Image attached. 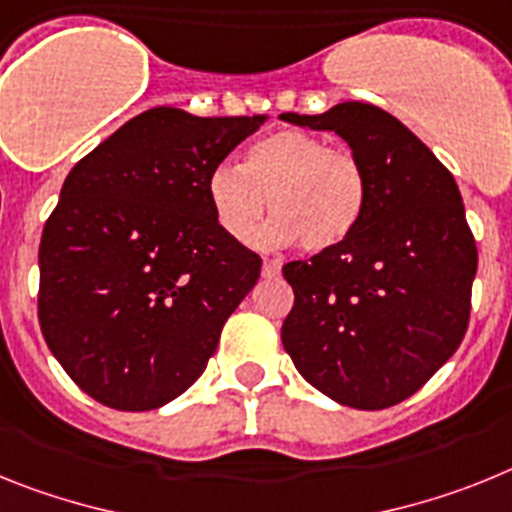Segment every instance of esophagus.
<instances>
[{"label": "esophagus", "mask_w": 512, "mask_h": 512, "mask_svg": "<svg viewBox=\"0 0 512 512\" xmlns=\"http://www.w3.org/2000/svg\"><path fill=\"white\" fill-rule=\"evenodd\" d=\"M278 273H281V260L265 257V262H262V275H265V278H275Z\"/></svg>", "instance_id": "34e87169"}]
</instances>
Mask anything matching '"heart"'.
I'll return each instance as SVG.
<instances>
[{
  "label": "heart",
  "instance_id": "heart-1",
  "mask_svg": "<svg viewBox=\"0 0 512 512\" xmlns=\"http://www.w3.org/2000/svg\"><path fill=\"white\" fill-rule=\"evenodd\" d=\"M206 193L219 226L237 242H252L270 208L275 221L265 231L268 242H299L306 252H327L361 224L368 175L345 146L286 128L255 141L242 167L219 164L208 175Z\"/></svg>",
  "mask_w": 512,
  "mask_h": 512
}]
</instances>
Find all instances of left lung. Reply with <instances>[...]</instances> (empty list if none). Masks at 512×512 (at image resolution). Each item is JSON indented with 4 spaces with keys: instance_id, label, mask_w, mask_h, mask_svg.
<instances>
[{
    "instance_id": "8db88e82",
    "label": "left lung",
    "mask_w": 512,
    "mask_h": 512,
    "mask_svg": "<svg viewBox=\"0 0 512 512\" xmlns=\"http://www.w3.org/2000/svg\"><path fill=\"white\" fill-rule=\"evenodd\" d=\"M283 121L335 131L368 175V206L340 247L283 265L293 309L281 340L314 389L355 410L404 402L469 327L477 244L459 185L386 110L340 102Z\"/></svg>"
}]
</instances>
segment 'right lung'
<instances>
[{
  "mask_svg": "<svg viewBox=\"0 0 512 512\" xmlns=\"http://www.w3.org/2000/svg\"><path fill=\"white\" fill-rule=\"evenodd\" d=\"M262 123L151 108L66 175L38 252V322L71 381L105 407L180 397L260 278V255L221 229L206 182Z\"/></svg>",
  "mask_w": 512,
  "mask_h": 512,
  "instance_id": "right-lung-1",
  "label": "right lung"
}]
</instances>
